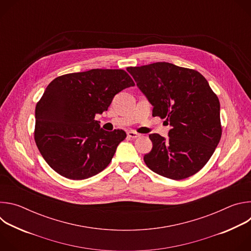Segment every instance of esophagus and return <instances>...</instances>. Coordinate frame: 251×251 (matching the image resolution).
Returning <instances> with one entry per match:
<instances>
[{"label":"esophagus","mask_w":251,"mask_h":251,"mask_svg":"<svg viewBox=\"0 0 251 251\" xmlns=\"http://www.w3.org/2000/svg\"><path fill=\"white\" fill-rule=\"evenodd\" d=\"M127 136H128L129 138L135 139V138L139 137V134H138L137 132H135V131H128V132H127Z\"/></svg>","instance_id":"34e87169"}]
</instances>
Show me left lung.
Here are the masks:
<instances>
[{"label": "left lung", "mask_w": 251, "mask_h": 251, "mask_svg": "<svg viewBox=\"0 0 251 251\" xmlns=\"http://www.w3.org/2000/svg\"><path fill=\"white\" fill-rule=\"evenodd\" d=\"M137 86L154 106L153 116L170 122L169 138L150 134L144 162L153 172L183 180L207 163L222 137L220 100L195 69L169 62L128 67Z\"/></svg>", "instance_id": "obj_1"}]
</instances>
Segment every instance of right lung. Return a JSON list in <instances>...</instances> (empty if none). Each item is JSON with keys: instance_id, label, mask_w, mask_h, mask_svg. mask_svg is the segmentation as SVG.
<instances>
[{"instance_id": "obj_1", "label": "right lung", "mask_w": 251, "mask_h": 251, "mask_svg": "<svg viewBox=\"0 0 251 251\" xmlns=\"http://www.w3.org/2000/svg\"><path fill=\"white\" fill-rule=\"evenodd\" d=\"M134 85L123 69L96 68L54 78L35 106L34 141L49 166L70 180H84L108 166L126 133L103 130L95 116Z\"/></svg>"}]
</instances>
